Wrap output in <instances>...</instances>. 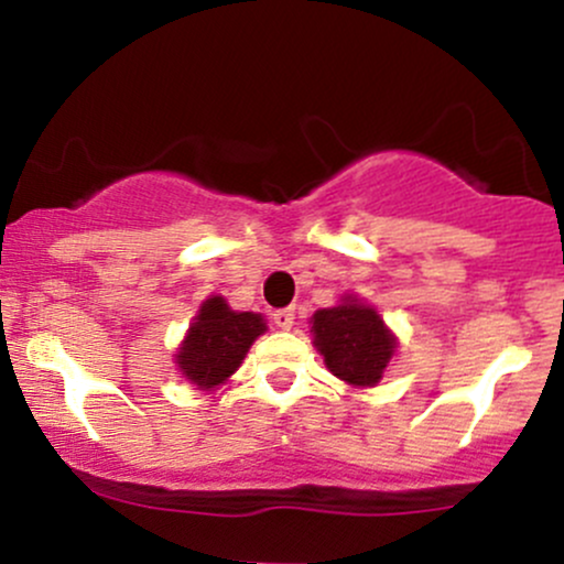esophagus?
Returning <instances> with one entry per match:
<instances>
[{
    "instance_id": "1",
    "label": "esophagus",
    "mask_w": 564,
    "mask_h": 564,
    "mask_svg": "<svg viewBox=\"0 0 564 564\" xmlns=\"http://www.w3.org/2000/svg\"><path fill=\"white\" fill-rule=\"evenodd\" d=\"M273 323H275L278 328H283V332H289V328L294 326V310H291V307L275 310V313H273Z\"/></svg>"
}]
</instances>
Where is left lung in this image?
Returning a JSON list of instances; mask_svg holds the SVG:
<instances>
[{"instance_id":"1","label":"left lung","mask_w":564,"mask_h":564,"mask_svg":"<svg viewBox=\"0 0 564 564\" xmlns=\"http://www.w3.org/2000/svg\"><path fill=\"white\" fill-rule=\"evenodd\" d=\"M313 345L334 377L352 387L379 384L381 373L394 355V339L371 304L345 296L336 307L313 315Z\"/></svg>"}]
</instances>
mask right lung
Masks as SVG:
<instances>
[{
  "mask_svg": "<svg viewBox=\"0 0 564 564\" xmlns=\"http://www.w3.org/2000/svg\"><path fill=\"white\" fill-rule=\"evenodd\" d=\"M264 328L262 315L236 313L223 296H209L177 349V368L198 390L225 384Z\"/></svg>",
  "mask_w": 564,
  "mask_h": 564,
  "instance_id": "right-lung-1",
  "label": "right lung"
}]
</instances>
